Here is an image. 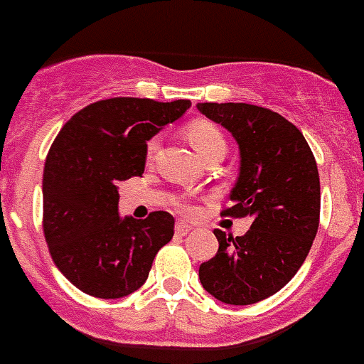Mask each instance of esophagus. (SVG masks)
Wrapping results in <instances>:
<instances>
[{
	"label": "esophagus",
	"mask_w": 364,
	"mask_h": 364,
	"mask_svg": "<svg viewBox=\"0 0 364 364\" xmlns=\"http://www.w3.org/2000/svg\"><path fill=\"white\" fill-rule=\"evenodd\" d=\"M191 229L193 228H191V225H188L186 222H178L176 223V228H174V231H176V235H182V237H184V235H188Z\"/></svg>",
	"instance_id": "obj_1"
}]
</instances>
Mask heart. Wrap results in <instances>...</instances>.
<instances>
[{
  "instance_id": "b5f03b06",
  "label": "heart",
  "mask_w": 364,
  "mask_h": 364,
  "mask_svg": "<svg viewBox=\"0 0 364 364\" xmlns=\"http://www.w3.org/2000/svg\"><path fill=\"white\" fill-rule=\"evenodd\" d=\"M186 135L190 139L191 146L196 148V152L200 158L206 159L212 154H225L228 141L225 135L214 122L208 120H193L186 127ZM158 150V139H150L146 142V159H152L154 154ZM178 206L184 212H193L196 206L188 203V200H180Z\"/></svg>"
}]
</instances>
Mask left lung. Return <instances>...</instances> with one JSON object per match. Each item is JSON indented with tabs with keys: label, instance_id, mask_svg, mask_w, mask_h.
<instances>
[{
	"label": "left lung",
	"instance_id": "1",
	"mask_svg": "<svg viewBox=\"0 0 364 364\" xmlns=\"http://www.w3.org/2000/svg\"><path fill=\"white\" fill-rule=\"evenodd\" d=\"M238 142L240 173L222 216L250 218L242 237L216 229L218 254L199 267L206 291L225 304H254L297 274L319 228L316 158L291 122L248 103H199Z\"/></svg>",
	"mask_w": 364,
	"mask_h": 364
}]
</instances>
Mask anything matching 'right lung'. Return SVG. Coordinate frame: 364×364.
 <instances>
[{"label":"right lung","instance_id":"1","mask_svg":"<svg viewBox=\"0 0 364 364\" xmlns=\"http://www.w3.org/2000/svg\"><path fill=\"white\" fill-rule=\"evenodd\" d=\"M191 101L112 97L78 110L52 142L43 173V231L67 280L97 299H120L146 282L174 235L164 210L120 218L118 186L144 173L146 141Z\"/></svg>","mask_w":364,"mask_h":364}]
</instances>
